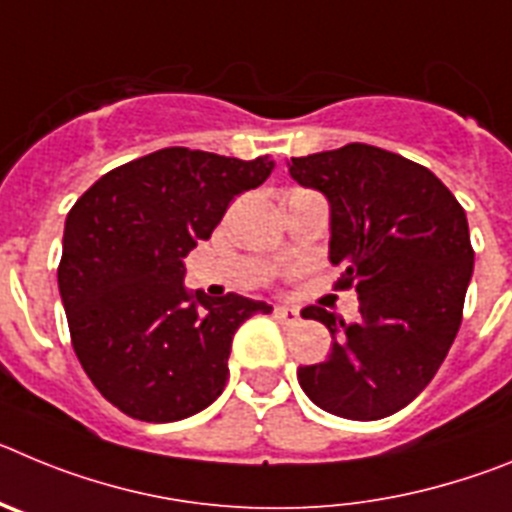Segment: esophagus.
<instances>
[{
  "label": "esophagus",
  "instance_id": "34e87169",
  "mask_svg": "<svg viewBox=\"0 0 512 512\" xmlns=\"http://www.w3.org/2000/svg\"><path fill=\"white\" fill-rule=\"evenodd\" d=\"M274 318L284 325H297L300 323V310H297V307H289V305H279V307H274Z\"/></svg>",
  "mask_w": 512,
  "mask_h": 512
}]
</instances>
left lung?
I'll list each match as a JSON object with an SVG mask.
<instances>
[{
    "mask_svg": "<svg viewBox=\"0 0 512 512\" xmlns=\"http://www.w3.org/2000/svg\"><path fill=\"white\" fill-rule=\"evenodd\" d=\"M287 169L328 200V259L343 266L338 287H356L361 315L302 310L333 343L328 359L297 369L300 387L338 418H387L425 390L459 333L474 269L467 215L433 171L366 143Z\"/></svg>",
    "mask_w": 512,
    "mask_h": 512,
    "instance_id": "obj_1",
    "label": "left lung"
}]
</instances>
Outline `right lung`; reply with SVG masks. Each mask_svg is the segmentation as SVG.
Masks as SVG:
<instances>
[{
  "label": "right lung",
  "instance_id": "add662e5",
  "mask_svg": "<svg viewBox=\"0 0 512 512\" xmlns=\"http://www.w3.org/2000/svg\"><path fill=\"white\" fill-rule=\"evenodd\" d=\"M274 169L164 148L104 174L63 228L58 289L87 377L117 410L146 423L200 413L228 382L235 330L266 302L187 292V253L207 241L235 194Z\"/></svg>",
  "mask_w": 512,
  "mask_h": 512
}]
</instances>
